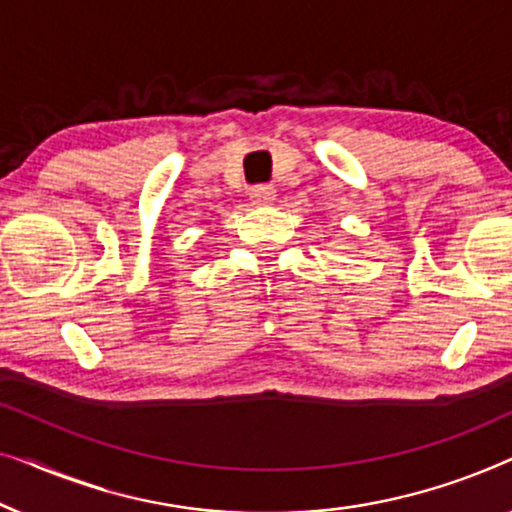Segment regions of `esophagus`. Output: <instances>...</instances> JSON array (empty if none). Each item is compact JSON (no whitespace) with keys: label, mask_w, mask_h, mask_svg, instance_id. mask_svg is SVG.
Listing matches in <instances>:
<instances>
[{"label":"esophagus","mask_w":512,"mask_h":512,"mask_svg":"<svg viewBox=\"0 0 512 512\" xmlns=\"http://www.w3.org/2000/svg\"><path fill=\"white\" fill-rule=\"evenodd\" d=\"M249 198L254 200V205H270V202H275L277 191H275V186L258 184V186H254L249 191Z\"/></svg>","instance_id":"esophagus-1"}]
</instances>
